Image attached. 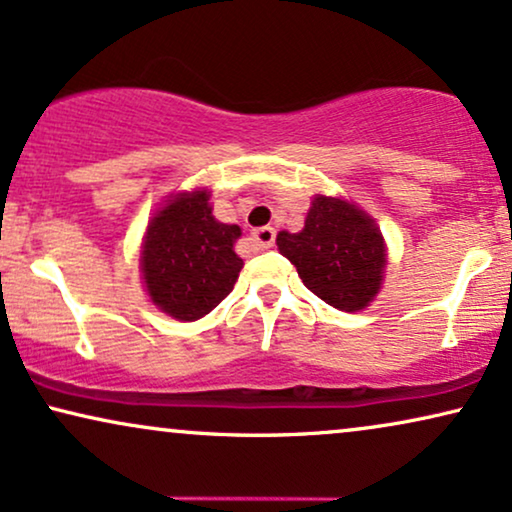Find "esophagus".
<instances>
[{
    "label": "esophagus",
    "instance_id": "esophagus-1",
    "mask_svg": "<svg viewBox=\"0 0 512 512\" xmlns=\"http://www.w3.org/2000/svg\"><path fill=\"white\" fill-rule=\"evenodd\" d=\"M251 242L256 244V249H270L275 244V228H270V225L256 228L251 232Z\"/></svg>",
    "mask_w": 512,
    "mask_h": 512
}]
</instances>
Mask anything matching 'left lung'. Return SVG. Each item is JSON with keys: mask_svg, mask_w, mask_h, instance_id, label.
Listing matches in <instances>:
<instances>
[{"mask_svg": "<svg viewBox=\"0 0 512 512\" xmlns=\"http://www.w3.org/2000/svg\"><path fill=\"white\" fill-rule=\"evenodd\" d=\"M280 254L296 265L305 287L345 313L367 308L381 289L386 244L374 221L336 197H315L296 235H277Z\"/></svg>", "mask_w": 512, "mask_h": 512, "instance_id": "1", "label": "left lung"}]
</instances>
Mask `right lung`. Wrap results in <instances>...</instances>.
<instances>
[{"label": "right lung", "mask_w": 512, "mask_h": 512, "mask_svg": "<svg viewBox=\"0 0 512 512\" xmlns=\"http://www.w3.org/2000/svg\"><path fill=\"white\" fill-rule=\"evenodd\" d=\"M240 225L218 223L209 192L178 195L157 211L143 244V280L152 303L181 322L209 315L235 287L242 258Z\"/></svg>", "instance_id": "obj_1"}]
</instances>
